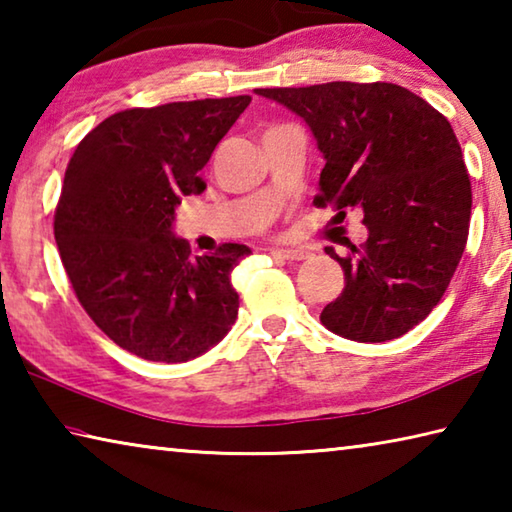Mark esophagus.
Segmentation results:
<instances>
[{"label":"esophagus","mask_w":512,"mask_h":512,"mask_svg":"<svg viewBox=\"0 0 512 512\" xmlns=\"http://www.w3.org/2000/svg\"><path fill=\"white\" fill-rule=\"evenodd\" d=\"M271 255L275 259H287V262H300V259H305L307 253L300 248H273Z\"/></svg>","instance_id":"obj_1"}]
</instances>
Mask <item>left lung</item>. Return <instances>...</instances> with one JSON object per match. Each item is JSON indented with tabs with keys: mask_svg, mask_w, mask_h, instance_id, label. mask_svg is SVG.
Listing matches in <instances>:
<instances>
[{
	"mask_svg": "<svg viewBox=\"0 0 512 512\" xmlns=\"http://www.w3.org/2000/svg\"><path fill=\"white\" fill-rule=\"evenodd\" d=\"M305 121L325 167L314 198L334 219L361 210L368 239L348 241L345 289L323 309L329 332L359 343L409 332L443 298L470 230L472 187L449 121L393 83L262 88Z\"/></svg>",
	"mask_w": 512,
	"mask_h": 512,
	"instance_id": "left-lung-1",
	"label": "left lung"
}]
</instances>
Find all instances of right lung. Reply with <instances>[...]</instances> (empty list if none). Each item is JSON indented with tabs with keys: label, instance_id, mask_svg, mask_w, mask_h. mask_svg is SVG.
<instances>
[{
	"label": "right lung",
	"instance_id": "obj_1",
	"mask_svg": "<svg viewBox=\"0 0 512 512\" xmlns=\"http://www.w3.org/2000/svg\"><path fill=\"white\" fill-rule=\"evenodd\" d=\"M248 103L244 94L117 112L67 164L54 216L65 273L101 332L146 361L201 357L237 320L230 273L250 248L192 259L173 221L180 198L205 189L198 173Z\"/></svg>",
	"mask_w": 512,
	"mask_h": 512
}]
</instances>
